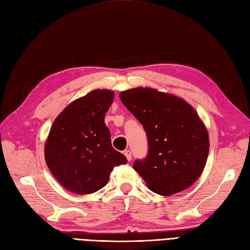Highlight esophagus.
<instances>
[{"instance_id": "esophagus-1", "label": "esophagus", "mask_w": 250, "mask_h": 250, "mask_svg": "<svg viewBox=\"0 0 250 250\" xmlns=\"http://www.w3.org/2000/svg\"><path fill=\"white\" fill-rule=\"evenodd\" d=\"M124 155L126 156L127 160H128V161H130V160H131V151H130L129 149H126V150H124Z\"/></svg>"}]
</instances>
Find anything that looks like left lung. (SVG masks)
<instances>
[{"label":"left lung","mask_w":250,"mask_h":250,"mask_svg":"<svg viewBox=\"0 0 250 250\" xmlns=\"http://www.w3.org/2000/svg\"><path fill=\"white\" fill-rule=\"evenodd\" d=\"M120 99L142 124L147 155L132 167L160 195L186 190L198 178L209 154V137L195 110L184 100L149 88L123 91Z\"/></svg>","instance_id":"obj_1"}]
</instances>
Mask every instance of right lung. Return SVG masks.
I'll list each match as a JSON object with an SVG mask.
<instances>
[{
	"label": "right lung",
	"instance_id": "right-lung-1",
	"mask_svg": "<svg viewBox=\"0 0 250 250\" xmlns=\"http://www.w3.org/2000/svg\"><path fill=\"white\" fill-rule=\"evenodd\" d=\"M110 90H94L66 106L55 120L45 144L48 168L66 190L91 194L104 188L114 167L127 163L111 145L105 115Z\"/></svg>",
	"mask_w": 250,
	"mask_h": 250
}]
</instances>
